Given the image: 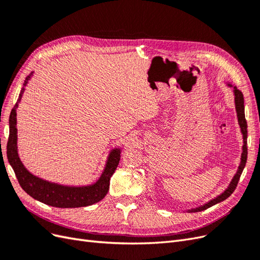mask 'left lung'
<instances>
[{
  "instance_id": "obj_1",
  "label": "left lung",
  "mask_w": 260,
  "mask_h": 260,
  "mask_svg": "<svg viewBox=\"0 0 260 260\" xmlns=\"http://www.w3.org/2000/svg\"><path fill=\"white\" fill-rule=\"evenodd\" d=\"M228 85L231 86V88H233L235 109H237L238 120H239V124H240V128H241V132L243 135V152H242V156H241V164H240L237 174H235V176L233 177V179L231 181L230 185L228 186V188L222 194H220L219 196H217L216 199L211 200L210 202L205 204V205L200 206V207L194 208V209H190V210H188L190 212H198V211L205 210V209H207L211 206H214V205H216V204L222 202V201H224V200L229 198V196L234 192L235 187H237V185L239 183L240 177L242 175L243 169H244V167H245V164H246V160H247V122H246V119H245V113H244V96H243V93L237 88V86H233L231 83H228Z\"/></svg>"
}]
</instances>
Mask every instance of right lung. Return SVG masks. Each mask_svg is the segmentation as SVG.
I'll use <instances>...</instances> for the list:
<instances>
[{
    "label": "right lung",
    "mask_w": 260,
    "mask_h": 260,
    "mask_svg": "<svg viewBox=\"0 0 260 260\" xmlns=\"http://www.w3.org/2000/svg\"><path fill=\"white\" fill-rule=\"evenodd\" d=\"M31 73L27 78L23 86L19 93L17 103L15 104L10 116V137L7 142V159L14 169L15 175L18 180L22 190L31 198L44 203L46 205L58 208H76L90 206L100 202L105 198L109 188V180L119 164L120 160V148H114L109 153L107 157L106 166L104 171L102 172L100 179L95 183L85 186H68L61 185L58 183L50 182V181L43 180L29 172L27 168L23 166L19 155L17 152V118L16 109L18 107L19 102L25 92V86L28 84L31 76Z\"/></svg>",
    "instance_id": "add662e5"
}]
</instances>
